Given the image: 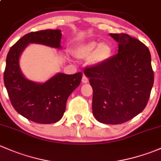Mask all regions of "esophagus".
Masks as SVG:
<instances>
[{
	"mask_svg": "<svg viewBox=\"0 0 161 161\" xmlns=\"http://www.w3.org/2000/svg\"><path fill=\"white\" fill-rule=\"evenodd\" d=\"M89 82V79L86 77V75L82 76V83H87Z\"/></svg>",
	"mask_w": 161,
	"mask_h": 161,
	"instance_id": "34e87169",
	"label": "esophagus"
}]
</instances>
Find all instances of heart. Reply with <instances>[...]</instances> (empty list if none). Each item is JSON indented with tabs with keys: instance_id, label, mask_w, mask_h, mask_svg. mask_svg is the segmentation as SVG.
Listing matches in <instances>:
<instances>
[{
	"instance_id": "obj_1",
	"label": "heart",
	"mask_w": 161,
	"mask_h": 161,
	"mask_svg": "<svg viewBox=\"0 0 161 161\" xmlns=\"http://www.w3.org/2000/svg\"><path fill=\"white\" fill-rule=\"evenodd\" d=\"M113 49L108 43L90 41L82 43L75 47L73 50L75 57L79 59L90 58V62L94 65L103 64L111 58Z\"/></svg>"
}]
</instances>
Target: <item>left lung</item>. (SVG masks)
Here are the masks:
<instances>
[{"label": "left lung", "mask_w": 161, "mask_h": 161, "mask_svg": "<svg viewBox=\"0 0 161 161\" xmlns=\"http://www.w3.org/2000/svg\"><path fill=\"white\" fill-rule=\"evenodd\" d=\"M118 53L100 65L86 67L92 86V113L98 121L118 125L132 119L148 103L154 81L150 50L126 33H111Z\"/></svg>", "instance_id": "1"}]
</instances>
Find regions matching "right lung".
Segmentation results:
<instances>
[{"label": "right lung", "mask_w": 161, "mask_h": 161, "mask_svg": "<svg viewBox=\"0 0 161 161\" xmlns=\"http://www.w3.org/2000/svg\"><path fill=\"white\" fill-rule=\"evenodd\" d=\"M61 36L60 30L30 32L19 39L7 55L4 82L11 104L18 113L34 122L51 124L62 118L68 98L80 84L82 73H58L45 83H36L22 75L19 57L31 43L60 48Z\"/></svg>", "instance_id": "obj_1"}]
</instances>
